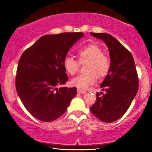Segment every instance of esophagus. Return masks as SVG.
Here are the masks:
<instances>
[{
    "label": "esophagus",
    "instance_id": "1",
    "mask_svg": "<svg viewBox=\"0 0 152 152\" xmlns=\"http://www.w3.org/2000/svg\"><path fill=\"white\" fill-rule=\"evenodd\" d=\"M77 92L78 94H85L86 93V90H83V89H81V88H78L77 89Z\"/></svg>",
    "mask_w": 152,
    "mask_h": 152
}]
</instances>
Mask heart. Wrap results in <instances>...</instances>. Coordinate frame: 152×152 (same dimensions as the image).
<instances>
[{
	"instance_id": "1",
	"label": "heart",
	"mask_w": 152,
	"mask_h": 152,
	"mask_svg": "<svg viewBox=\"0 0 152 152\" xmlns=\"http://www.w3.org/2000/svg\"><path fill=\"white\" fill-rule=\"evenodd\" d=\"M80 64L86 63L84 67L86 73L78 75L71 80V86L85 89L94 85L99 78L107 76L111 68V61L108 56L103 53V50L96 44H89L78 50ZM63 66L66 73L74 75L77 72L79 63L73 57L66 56L63 60Z\"/></svg>"
}]
</instances>
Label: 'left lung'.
Instances as JSON below:
<instances>
[{
	"label": "left lung",
	"instance_id": "8db88e82",
	"mask_svg": "<svg viewBox=\"0 0 152 152\" xmlns=\"http://www.w3.org/2000/svg\"><path fill=\"white\" fill-rule=\"evenodd\" d=\"M105 42L111 58L110 71L101 84L102 91L96 93V101L90 108L101 121L111 123L123 116L139 89V78L135 62L130 51L110 34L91 33Z\"/></svg>",
	"mask_w": 152,
	"mask_h": 152
}]
</instances>
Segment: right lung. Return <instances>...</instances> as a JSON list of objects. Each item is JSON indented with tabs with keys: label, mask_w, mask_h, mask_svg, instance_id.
I'll use <instances>...</instances> for the list:
<instances>
[{
	"label": "right lung",
	"mask_w": 152,
	"mask_h": 152,
	"mask_svg": "<svg viewBox=\"0 0 152 152\" xmlns=\"http://www.w3.org/2000/svg\"><path fill=\"white\" fill-rule=\"evenodd\" d=\"M81 36V32L46 35L19 59L16 91L27 111L40 121L49 122L61 116L76 95V87L60 86L69 79L63 60Z\"/></svg>",
	"instance_id": "obj_1"
}]
</instances>
